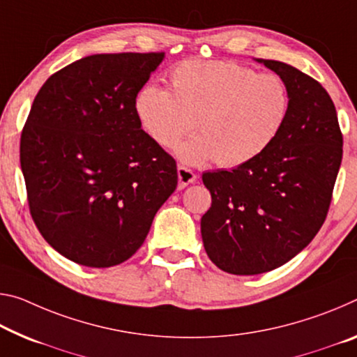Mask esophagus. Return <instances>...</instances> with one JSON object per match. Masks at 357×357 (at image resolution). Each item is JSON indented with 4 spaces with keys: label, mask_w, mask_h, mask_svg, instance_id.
Returning <instances> with one entry per match:
<instances>
[{
    "label": "esophagus",
    "mask_w": 357,
    "mask_h": 357,
    "mask_svg": "<svg viewBox=\"0 0 357 357\" xmlns=\"http://www.w3.org/2000/svg\"><path fill=\"white\" fill-rule=\"evenodd\" d=\"M178 179H179L178 189H184L185 185L194 184L197 181V176H195V173L192 172V169L185 168V167H178Z\"/></svg>",
    "instance_id": "obj_1"
}]
</instances>
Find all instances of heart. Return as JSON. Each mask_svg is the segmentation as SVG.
I'll list each match as a JSON object with an SVG mask.
<instances>
[{
	"mask_svg": "<svg viewBox=\"0 0 357 357\" xmlns=\"http://www.w3.org/2000/svg\"><path fill=\"white\" fill-rule=\"evenodd\" d=\"M169 82L172 92L141 89L135 112L162 148L176 144L195 123L199 135L176 149L190 165L214 158L222 167L245 165L273 143L289 112V92L281 77L257 75L235 61H184Z\"/></svg>",
	"mask_w": 357,
	"mask_h": 357,
	"instance_id": "1",
	"label": "heart"
}]
</instances>
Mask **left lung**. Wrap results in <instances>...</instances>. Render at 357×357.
Listing matches in <instances>:
<instances>
[{"mask_svg":"<svg viewBox=\"0 0 357 357\" xmlns=\"http://www.w3.org/2000/svg\"><path fill=\"white\" fill-rule=\"evenodd\" d=\"M289 92L287 119L259 157L203 173L211 208L200 227L211 262L231 275H259L296 257L324 224L340 169L337 111L318 81L287 63L256 59Z\"/></svg>","mask_w":357,"mask_h":357,"instance_id":"8db88e82","label":"left lung"}]
</instances>
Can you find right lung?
I'll use <instances>...</instances> for the list:
<instances>
[{
  "instance_id": "add662e5",
  "label": "right lung",
  "mask_w": 357,
  "mask_h": 357,
  "mask_svg": "<svg viewBox=\"0 0 357 357\" xmlns=\"http://www.w3.org/2000/svg\"><path fill=\"white\" fill-rule=\"evenodd\" d=\"M165 54H97L50 76L20 138L31 218L84 267H114L143 245L178 185L176 162L144 130L135 100Z\"/></svg>"
}]
</instances>
